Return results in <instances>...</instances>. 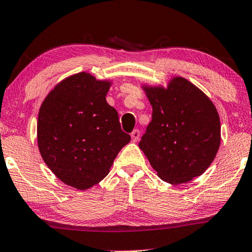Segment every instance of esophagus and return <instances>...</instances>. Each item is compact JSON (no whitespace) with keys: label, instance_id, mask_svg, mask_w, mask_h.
<instances>
[{"label":"esophagus","instance_id":"34e87169","mask_svg":"<svg viewBox=\"0 0 252 252\" xmlns=\"http://www.w3.org/2000/svg\"><path fill=\"white\" fill-rule=\"evenodd\" d=\"M131 138H132V141L133 142H137L139 140V138H140V131H139V130H133L132 133H131Z\"/></svg>","mask_w":252,"mask_h":252}]
</instances>
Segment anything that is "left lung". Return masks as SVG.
<instances>
[{"mask_svg":"<svg viewBox=\"0 0 252 252\" xmlns=\"http://www.w3.org/2000/svg\"><path fill=\"white\" fill-rule=\"evenodd\" d=\"M153 119L139 147L162 181L187 183L209 168L221 142V123L212 101L183 77L167 89L143 86Z\"/></svg>","mask_w":252,"mask_h":252,"instance_id":"left-lung-1","label":"left lung"}]
</instances>
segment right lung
Returning a JSON list of instances; mask_svg holds the SVG:
<instances>
[{"label":"right lung","instance_id":"1","mask_svg":"<svg viewBox=\"0 0 252 252\" xmlns=\"http://www.w3.org/2000/svg\"><path fill=\"white\" fill-rule=\"evenodd\" d=\"M111 82L82 71L57 84L40 106L37 138L43 161L77 189L101 182L131 140L117 110L106 102Z\"/></svg>","mask_w":252,"mask_h":252}]
</instances>
